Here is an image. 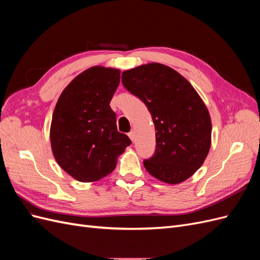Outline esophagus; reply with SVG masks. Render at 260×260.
Returning <instances> with one entry per match:
<instances>
[{"label": "esophagus", "mask_w": 260, "mask_h": 260, "mask_svg": "<svg viewBox=\"0 0 260 260\" xmlns=\"http://www.w3.org/2000/svg\"><path fill=\"white\" fill-rule=\"evenodd\" d=\"M128 136H129V138L131 139V141H132V142H133V141H135V132H133V131H130L129 133H128Z\"/></svg>", "instance_id": "esophagus-1"}]
</instances>
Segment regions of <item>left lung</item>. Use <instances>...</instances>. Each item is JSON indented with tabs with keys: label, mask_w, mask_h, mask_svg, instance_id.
<instances>
[{
	"label": "left lung",
	"mask_w": 260,
	"mask_h": 260,
	"mask_svg": "<svg viewBox=\"0 0 260 260\" xmlns=\"http://www.w3.org/2000/svg\"><path fill=\"white\" fill-rule=\"evenodd\" d=\"M122 84L146 105L156 130V149L144 167L156 179L177 184L205 160L211 144L207 107L191 83L158 62L125 70Z\"/></svg>",
	"instance_id": "1"
}]
</instances>
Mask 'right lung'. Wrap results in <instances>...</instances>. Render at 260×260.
<instances>
[{"instance_id": "right-lung-1", "label": "right lung", "mask_w": 260, "mask_h": 260, "mask_svg": "<svg viewBox=\"0 0 260 260\" xmlns=\"http://www.w3.org/2000/svg\"><path fill=\"white\" fill-rule=\"evenodd\" d=\"M120 81V70L91 67L62 91L51 124L55 159L80 182H93L115 169L117 157L131 144L117 130L116 114L109 106Z\"/></svg>"}]
</instances>
